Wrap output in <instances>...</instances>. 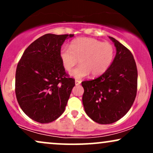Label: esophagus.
<instances>
[{
  "mask_svg": "<svg viewBox=\"0 0 153 153\" xmlns=\"http://www.w3.org/2000/svg\"><path fill=\"white\" fill-rule=\"evenodd\" d=\"M75 85H79L80 83H81V81H80V80H75Z\"/></svg>",
  "mask_w": 153,
  "mask_h": 153,
  "instance_id": "esophagus-1",
  "label": "esophagus"
}]
</instances>
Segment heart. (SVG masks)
Listing matches in <instances>:
<instances>
[{
  "instance_id": "1",
  "label": "heart",
  "mask_w": 153,
  "mask_h": 153,
  "mask_svg": "<svg viewBox=\"0 0 153 153\" xmlns=\"http://www.w3.org/2000/svg\"><path fill=\"white\" fill-rule=\"evenodd\" d=\"M59 57L66 71L73 69L79 62L80 65L71 72V75L81 79L91 75L100 76L108 69L114 57V48L111 44L102 42L94 38L80 37L73 40L71 47L63 46Z\"/></svg>"
}]
</instances>
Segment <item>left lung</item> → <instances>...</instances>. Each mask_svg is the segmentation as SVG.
Returning <instances> with one entry per match:
<instances>
[{
  "label": "left lung",
  "instance_id": "8db88e82",
  "mask_svg": "<svg viewBox=\"0 0 153 153\" xmlns=\"http://www.w3.org/2000/svg\"><path fill=\"white\" fill-rule=\"evenodd\" d=\"M109 38L117 49L111 65L99 78L81 83L85 113L101 124L122 118L132 106L137 89V69L132 54L114 38Z\"/></svg>",
  "mask_w": 153,
  "mask_h": 153
}]
</instances>
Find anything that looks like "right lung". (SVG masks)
I'll return each mask as SVG.
<instances>
[{
    "label": "right lung",
    "mask_w": 153,
    "mask_h": 153,
    "mask_svg": "<svg viewBox=\"0 0 153 153\" xmlns=\"http://www.w3.org/2000/svg\"><path fill=\"white\" fill-rule=\"evenodd\" d=\"M74 34H47L24 51L16 71L15 91L23 111L46 124L62 115L75 80L66 74L59 57L61 46Z\"/></svg>",
    "instance_id": "1"
}]
</instances>
